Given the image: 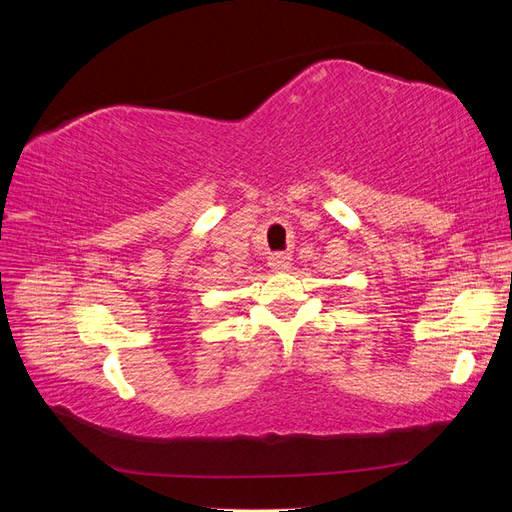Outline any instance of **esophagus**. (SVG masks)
Segmentation results:
<instances>
[{
  "mask_svg": "<svg viewBox=\"0 0 512 512\" xmlns=\"http://www.w3.org/2000/svg\"><path fill=\"white\" fill-rule=\"evenodd\" d=\"M269 267L275 271H284L290 267V254L288 252H273L269 256Z\"/></svg>",
  "mask_w": 512,
  "mask_h": 512,
  "instance_id": "1",
  "label": "esophagus"
}]
</instances>
